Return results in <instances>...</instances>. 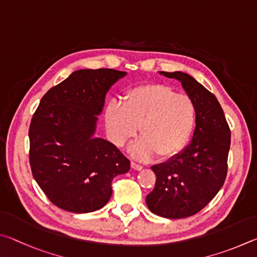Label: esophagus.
<instances>
[{"label":"esophagus","instance_id":"1","mask_svg":"<svg viewBox=\"0 0 257 257\" xmlns=\"http://www.w3.org/2000/svg\"><path fill=\"white\" fill-rule=\"evenodd\" d=\"M131 167H132L134 170H142V168H143L141 165L134 163V161H132V163H131Z\"/></svg>","mask_w":257,"mask_h":257}]
</instances>
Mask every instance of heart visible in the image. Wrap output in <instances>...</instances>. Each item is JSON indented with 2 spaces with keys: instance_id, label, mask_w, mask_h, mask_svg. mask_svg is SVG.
I'll use <instances>...</instances> for the list:
<instances>
[{
  "instance_id": "heart-1",
  "label": "heart",
  "mask_w": 257,
  "mask_h": 257,
  "mask_svg": "<svg viewBox=\"0 0 257 257\" xmlns=\"http://www.w3.org/2000/svg\"><path fill=\"white\" fill-rule=\"evenodd\" d=\"M105 121L117 147L136 138L140 126L142 139L131 149L136 158L147 160L157 155L170 159L181 154L190 140L196 108L188 96L178 94L168 85L152 83L128 90L121 105L109 103Z\"/></svg>"
}]
</instances>
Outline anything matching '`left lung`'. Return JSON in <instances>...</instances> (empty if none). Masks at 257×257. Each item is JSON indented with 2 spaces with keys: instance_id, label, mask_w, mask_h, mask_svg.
I'll list each match as a JSON object with an SVG mask.
<instances>
[{
  "instance_id": "left-lung-1",
  "label": "left lung",
  "mask_w": 257,
  "mask_h": 257,
  "mask_svg": "<svg viewBox=\"0 0 257 257\" xmlns=\"http://www.w3.org/2000/svg\"><path fill=\"white\" fill-rule=\"evenodd\" d=\"M159 73L182 83L195 105L196 125L192 141L181 154L151 167L157 179L146 202L159 217L182 219L201 211L222 187L230 130L217 98L193 76L181 71Z\"/></svg>"
}]
</instances>
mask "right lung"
<instances>
[{"label":"right lung","instance_id":"right-lung-1","mask_svg":"<svg viewBox=\"0 0 257 257\" xmlns=\"http://www.w3.org/2000/svg\"><path fill=\"white\" fill-rule=\"evenodd\" d=\"M126 72L78 70L44 94L29 127L33 176L57 208L73 213L101 209L111 181L130 160L109 141L96 138L108 90Z\"/></svg>","mask_w":257,"mask_h":257}]
</instances>
